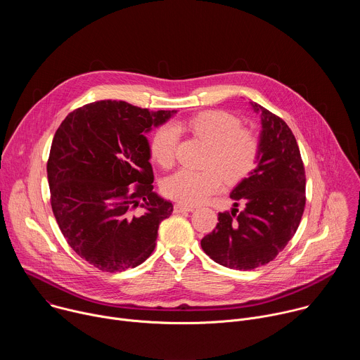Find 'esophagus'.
I'll list each match as a JSON object with an SVG mask.
<instances>
[{"instance_id": "1", "label": "esophagus", "mask_w": 360, "mask_h": 360, "mask_svg": "<svg viewBox=\"0 0 360 360\" xmlns=\"http://www.w3.org/2000/svg\"><path fill=\"white\" fill-rule=\"evenodd\" d=\"M192 211H195V208L189 207V205H185V203L175 205V212H192Z\"/></svg>"}]
</instances>
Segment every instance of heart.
Listing matches in <instances>:
<instances>
[{"label": "heart", "instance_id": "1", "mask_svg": "<svg viewBox=\"0 0 360 360\" xmlns=\"http://www.w3.org/2000/svg\"><path fill=\"white\" fill-rule=\"evenodd\" d=\"M178 129H186L208 145L203 165L192 171L179 169L164 184L165 193L186 205H196L215 193L221 178L232 185L242 181L255 168L259 157V138L240 128V121L224 111H205L185 122L161 127L152 136L150 155L160 167L168 169L175 164Z\"/></svg>", "mask_w": 360, "mask_h": 360}]
</instances>
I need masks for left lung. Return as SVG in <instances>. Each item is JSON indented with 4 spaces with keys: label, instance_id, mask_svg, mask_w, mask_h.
<instances>
[{
    "label": "left lung",
    "instance_id": "1",
    "mask_svg": "<svg viewBox=\"0 0 360 360\" xmlns=\"http://www.w3.org/2000/svg\"><path fill=\"white\" fill-rule=\"evenodd\" d=\"M261 115L256 168L231 192V212L218 214L217 228L200 240L217 264L250 271L274 261L295 235L304 210V168L295 135L286 122L256 102ZM245 208L237 212V202Z\"/></svg>",
    "mask_w": 360,
    "mask_h": 360
}]
</instances>
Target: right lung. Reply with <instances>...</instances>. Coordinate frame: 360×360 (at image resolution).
Here are the masks:
<instances>
[{
  "instance_id": "1",
  "label": "right lung",
  "mask_w": 360,
  "mask_h": 360,
  "mask_svg": "<svg viewBox=\"0 0 360 360\" xmlns=\"http://www.w3.org/2000/svg\"><path fill=\"white\" fill-rule=\"evenodd\" d=\"M174 114L96 101L68 114L54 135L46 164L51 207L68 245L99 271L145 262L174 211L152 191L145 136Z\"/></svg>"
}]
</instances>
